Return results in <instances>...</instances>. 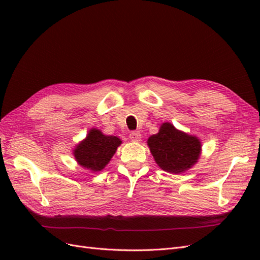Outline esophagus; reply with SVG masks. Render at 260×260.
<instances>
[{"label":"esophagus","mask_w":260,"mask_h":260,"mask_svg":"<svg viewBox=\"0 0 260 260\" xmlns=\"http://www.w3.org/2000/svg\"><path fill=\"white\" fill-rule=\"evenodd\" d=\"M129 138L131 139V141H133V142H139V141H141V133L139 131H132L130 133Z\"/></svg>","instance_id":"obj_1"}]
</instances>
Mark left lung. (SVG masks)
Returning <instances> with one entry per match:
<instances>
[{
  "mask_svg": "<svg viewBox=\"0 0 260 260\" xmlns=\"http://www.w3.org/2000/svg\"><path fill=\"white\" fill-rule=\"evenodd\" d=\"M156 164L170 174H181L198 162L201 156V141L180 131L174 124L164 122L157 135L147 140Z\"/></svg>",
  "mask_w": 260,
  "mask_h": 260,
  "instance_id": "1",
  "label": "left lung"
}]
</instances>
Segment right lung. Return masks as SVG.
<instances>
[{
  "label": "right lung",
  "instance_id": "right-lung-1",
  "mask_svg": "<svg viewBox=\"0 0 260 260\" xmlns=\"http://www.w3.org/2000/svg\"><path fill=\"white\" fill-rule=\"evenodd\" d=\"M120 144L119 138L105 136L101 130L93 128L75 147L74 156L80 166L96 172L105 168Z\"/></svg>",
  "mask_w": 260,
  "mask_h": 260
}]
</instances>
